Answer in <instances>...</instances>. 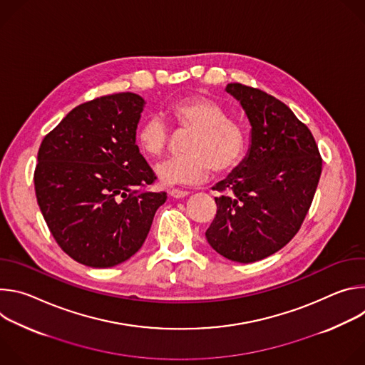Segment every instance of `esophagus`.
Wrapping results in <instances>:
<instances>
[{
    "mask_svg": "<svg viewBox=\"0 0 365 365\" xmlns=\"http://www.w3.org/2000/svg\"><path fill=\"white\" fill-rule=\"evenodd\" d=\"M169 195H170L172 197L179 199V197H185V196H187V195H189V192H187V190H180V189H170V190H169Z\"/></svg>",
    "mask_w": 365,
    "mask_h": 365,
    "instance_id": "obj_1",
    "label": "esophagus"
}]
</instances>
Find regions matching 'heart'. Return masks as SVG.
<instances>
[{
    "instance_id": "obj_1",
    "label": "heart",
    "mask_w": 365,
    "mask_h": 365,
    "mask_svg": "<svg viewBox=\"0 0 365 365\" xmlns=\"http://www.w3.org/2000/svg\"><path fill=\"white\" fill-rule=\"evenodd\" d=\"M172 123L190 135L185 143L186 154L166 159L155 166V175L166 183H196L203 180L211 168L215 173L234 169L245 148L242 127L227 117L218 102L205 95H192L178 99L166 111ZM143 153L150 158L160 155L170 138L165 121L151 115L145 118L135 133Z\"/></svg>"
}]
</instances>
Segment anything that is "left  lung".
I'll use <instances>...</instances> for the list:
<instances>
[{
  "mask_svg": "<svg viewBox=\"0 0 365 365\" xmlns=\"http://www.w3.org/2000/svg\"><path fill=\"white\" fill-rule=\"evenodd\" d=\"M225 91L251 124L247 158L212 189L217 215L205 235L221 255L254 263L283 248L314 200L322 158L310 130L277 98L242 83Z\"/></svg>",
  "mask_w": 365,
  "mask_h": 365,
  "instance_id": "8db88e82",
  "label": "left lung"
}]
</instances>
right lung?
Segmentation results:
<instances>
[{
    "label": "right lung",
    "mask_w": 365,
    "mask_h": 365,
    "mask_svg": "<svg viewBox=\"0 0 365 365\" xmlns=\"http://www.w3.org/2000/svg\"><path fill=\"white\" fill-rule=\"evenodd\" d=\"M144 99L106 95L73 108L41 141L34 189L43 218L75 262L106 269L143 245L166 192L135 144Z\"/></svg>",
    "instance_id": "right-lung-1"
}]
</instances>
